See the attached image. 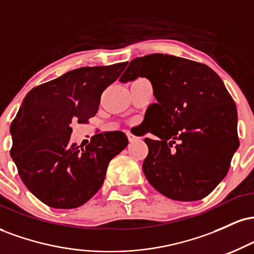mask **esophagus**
I'll use <instances>...</instances> for the list:
<instances>
[{"label": "esophagus", "mask_w": 254, "mask_h": 254, "mask_svg": "<svg viewBox=\"0 0 254 254\" xmlns=\"http://www.w3.org/2000/svg\"><path fill=\"white\" fill-rule=\"evenodd\" d=\"M127 138H129L130 142H133V141H136L137 137L135 135H132V133H131V132H127Z\"/></svg>", "instance_id": "esophagus-1"}]
</instances>
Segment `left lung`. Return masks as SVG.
Wrapping results in <instances>:
<instances>
[{"label":"left lung","instance_id":"1","mask_svg":"<svg viewBox=\"0 0 254 254\" xmlns=\"http://www.w3.org/2000/svg\"><path fill=\"white\" fill-rule=\"evenodd\" d=\"M149 78L157 104L148 109L143 172L174 200L202 199L228 173L239 147L238 112L221 77L203 63L153 54L135 58L119 80Z\"/></svg>","mask_w":254,"mask_h":254}]
</instances>
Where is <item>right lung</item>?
<instances>
[{"label":"right lung","instance_id":"1","mask_svg":"<svg viewBox=\"0 0 254 254\" xmlns=\"http://www.w3.org/2000/svg\"><path fill=\"white\" fill-rule=\"evenodd\" d=\"M127 64L74 69L25 97L10 125V156L26 188L46 205L86 203L103 185L109 162L127 145L123 131L94 135L84 148L70 142V125L94 117L103 92Z\"/></svg>","mask_w":254,"mask_h":254}]
</instances>
